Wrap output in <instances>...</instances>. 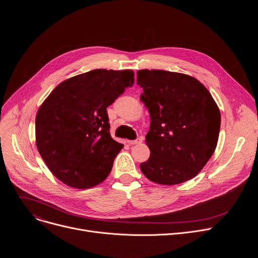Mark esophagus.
<instances>
[{"label": "esophagus", "instance_id": "obj_1", "mask_svg": "<svg viewBox=\"0 0 258 258\" xmlns=\"http://www.w3.org/2000/svg\"><path fill=\"white\" fill-rule=\"evenodd\" d=\"M142 141H143V139L140 137V138H138V139H136V140H133V141L127 140L126 142H127L130 145H134V144H140V143H142Z\"/></svg>", "mask_w": 258, "mask_h": 258}]
</instances>
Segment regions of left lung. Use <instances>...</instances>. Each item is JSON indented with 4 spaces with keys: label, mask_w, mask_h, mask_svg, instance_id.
<instances>
[{
    "label": "left lung",
    "mask_w": 258,
    "mask_h": 258,
    "mask_svg": "<svg viewBox=\"0 0 258 258\" xmlns=\"http://www.w3.org/2000/svg\"><path fill=\"white\" fill-rule=\"evenodd\" d=\"M137 84L151 116L145 136L151 156L141 171L161 185L195 178L219 140L221 113L211 94L195 77L164 70H139Z\"/></svg>",
    "instance_id": "obj_1"
}]
</instances>
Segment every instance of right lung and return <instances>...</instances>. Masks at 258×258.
<instances>
[{
	"mask_svg": "<svg viewBox=\"0 0 258 258\" xmlns=\"http://www.w3.org/2000/svg\"><path fill=\"white\" fill-rule=\"evenodd\" d=\"M134 71L96 69L62 81L39 106L36 147L46 165L68 186L103 182L123 144L110 134L106 107L134 85Z\"/></svg>",
	"mask_w": 258,
	"mask_h": 258,
	"instance_id": "right-lung-1",
	"label": "right lung"
}]
</instances>
